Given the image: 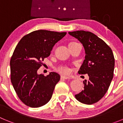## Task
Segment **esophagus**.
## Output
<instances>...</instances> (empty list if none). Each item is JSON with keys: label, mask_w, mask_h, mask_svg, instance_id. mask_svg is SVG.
Here are the masks:
<instances>
[{"label": "esophagus", "mask_w": 123, "mask_h": 123, "mask_svg": "<svg viewBox=\"0 0 123 123\" xmlns=\"http://www.w3.org/2000/svg\"><path fill=\"white\" fill-rule=\"evenodd\" d=\"M60 78H61V79H62H62H69V77L65 76H61Z\"/></svg>", "instance_id": "1"}]
</instances>
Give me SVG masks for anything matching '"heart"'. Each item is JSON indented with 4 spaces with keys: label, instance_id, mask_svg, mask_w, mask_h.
Masks as SVG:
<instances>
[{
    "label": "heart",
    "instance_id": "b5f03b06",
    "mask_svg": "<svg viewBox=\"0 0 123 123\" xmlns=\"http://www.w3.org/2000/svg\"><path fill=\"white\" fill-rule=\"evenodd\" d=\"M76 42H71L69 43V44H75ZM56 70L58 71L59 73H60L61 74H63L65 75H68L71 73V68H69L68 67L66 66V65H60L58 68H56Z\"/></svg>",
    "mask_w": 123,
    "mask_h": 123
}]
</instances>
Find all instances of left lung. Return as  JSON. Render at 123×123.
I'll return each instance as SVG.
<instances>
[{
	"mask_svg": "<svg viewBox=\"0 0 123 123\" xmlns=\"http://www.w3.org/2000/svg\"><path fill=\"white\" fill-rule=\"evenodd\" d=\"M81 42L86 56L78 73L87 74L89 79L83 81L84 90L75 95L79 102L92 105L98 102L108 91L113 78L115 58L111 48L92 32L85 31L69 32Z\"/></svg>",
	"mask_w": 123,
	"mask_h": 123,
	"instance_id": "1",
	"label": "left lung"
}]
</instances>
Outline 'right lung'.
Here are the masks:
<instances>
[{"instance_id":"1","label":"right lung","mask_w":123,"mask_h":123,"mask_svg":"<svg viewBox=\"0 0 123 123\" xmlns=\"http://www.w3.org/2000/svg\"><path fill=\"white\" fill-rule=\"evenodd\" d=\"M66 34L37 30L23 37L15 47L10 63L11 82L19 99L27 106L37 108L50 100L60 76L51 72L45 76L37 72L54 45Z\"/></svg>"}]
</instances>
